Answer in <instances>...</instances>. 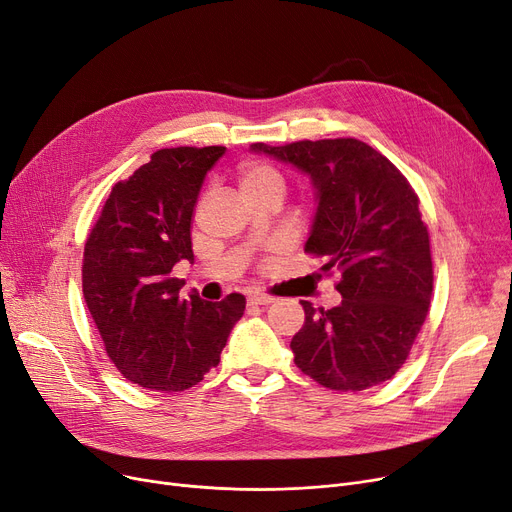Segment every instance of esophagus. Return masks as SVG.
I'll return each instance as SVG.
<instances>
[{
  "mask_svg": "<svg viewBox=\"0 0 512 512\" xmlns=\"http://www.w3.org/2000/svg\"><path fill=\"white\" fill-rule=\"evenodd\" d=\"M247 301H249V305H270L274 299L270 295H263V293H251L247 297Z\"/></svg>",
  "mask_w": 512,
  "mask_h": 512,
  "instance_id": "esophagus-1",
  "label": "esophagus"
}]
</instances>
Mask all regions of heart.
Here are the masks:
<instances>
[{"instance_id":"b5f03b06","label":"heart","mask_w":512,"mask_h":512,"mask_svg":"<svg viewBox=\"0 0 512 512\" xmlns=\"http://www.w3.org/2000/svg\"><path fill=\"white\" fill-rule=\"evenodd\" d=\"M238 186L244 192L249 201H255L259 196L265 194H278L284 196L286 182L282 173L263 161H244L238 171Z\"/></svg>"}]
</instances>
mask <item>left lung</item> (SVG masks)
Here are the masks:
<instances>
[{
  "label": "left lung",
  "mask_w": 512,
  "mask_h": 512,
  "mask_svg": "<svg viewBox=\"0 0 512 512\" xmlns=\"http://www.w3.org/2000/svg\"><path fill=\"white\" fill-rule=\"evenodd\" d=\"M305 171L318 188V213L305 253L322 272H341L343 301L314 309L293 337L295 364L335 391L381 385L404 366L433 295L429 230L418 194L379 150L355 138L251 146Z\"/></svg>",
  "instance_id": "8db88e82"
}]
</instances>
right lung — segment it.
I'll use <instances>...</instances> for the list:
<instances>
[{
	"instance_id": "right-lung-1",
	"label": "right lung",
	"mask_w": 512,
	"mask_h": 512,
	"mask_svg": "<svg viewBox=\"0 0 512 512\" xmlns=\"http://www.w3.org/2000/svg\"><path fill=\"white\" fill-rule=\"evenodd\" d=\"M224 146L157 150L110 190L83 249V297L110 362L133 385L173 393L219 364L247 299L180 297L171 276L194 261L192 215L207 171Z\"/></svg>"
}]
</instances>
